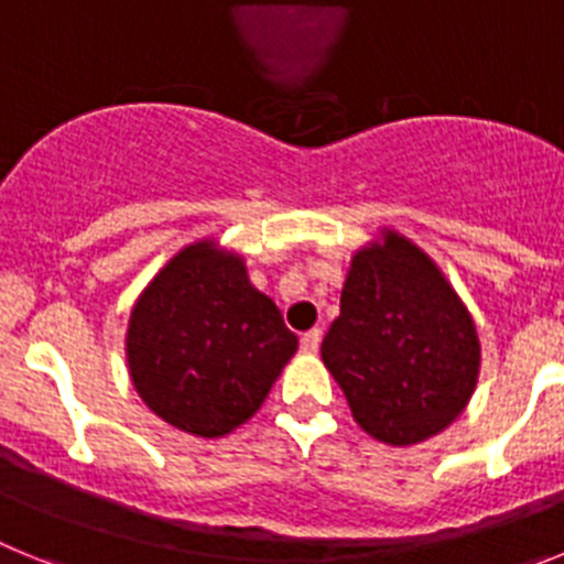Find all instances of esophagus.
Returning <instances> with one entry per match:
<instances>
[{"label":"esophagus","instance_id":"obj_1","mask_svg":"<svg viewBox=\"0 0 564 564\" xmlns=\"http://www.w3.org/2000/svg\"><path fill=\"white\" fill-rule=\"evenodd\" d=\"M318 344H322V330H307L305 336L299 338V347H302V352H318Z\"/></svg>","mask_w":564,"mask_h":564}]
</instances>
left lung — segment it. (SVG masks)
I'll return each mask as SVG.
<instances>
[{"instance_id":"left-lung-1","label":"left lung","mask_w":564,"mask_h":564,"mask_svg":"<svg viewBox=\"0 0 564 564\" xmlns=\"http://www.w3.org/2000/svg\"><path fill=\"white\" fill-rule=\"evenodd\" d=\"M322 361L367 435L412 446L466 410L480 338L441 268L415 242L383 231L350 259Z\"/></svg>"}]
</instances>
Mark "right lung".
Wrapping results in <instances>:
<instances>
[{
    "instance_id": "right-lung-1",
    "label": "right lung",
    "mask_w": 564,
    "mask_h": 564,
    "mask_svg": "<svg viewBox=\"0 0 564 564\" xmlns=\"http://www.w3.org/2000/svg\"><path fill=\"white\" fill-rule=\"evenodd\" d=\"M299 338L246 259L200 239L174 253L129 316L127 361L149 410L197 437H223L271 392Z\"/></svg>"
}]
</instances>
